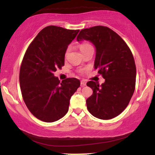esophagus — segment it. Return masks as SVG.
I'll return each instance as SVG.
<instances>
[{"instance_id": "obj_1", "label": "esophagus", "mask_w": 155, "mask_h": 155, "mask_svg": "<svg viewBox=\"0 0 155 155\" xmlns=\"http://www.w3.org/2000/svg\"><path fill=\"white\" fill-rule=\"evenodd\" d=\"M86 84H87V82H86V81H85V80H81V87L85 86V85H86Z\"/></svg>"}]
</instances>
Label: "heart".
<instances>
[{"label":"heart","mask_w":155,"mask_h":155,"mask_svg":"<svg viewBox=\"0 0 155 155\" xmlns=\"http://www.w3.org/2000/svg\"><path fill=\"white\" fill-rule=\"evenodd\" d=\"M90 46H91V45H90V44L89 43H84V44H81V45H80L79 49H80V50H81V51H82L84 49H85L86 48L90 47ZM68 51H69V48L67 49L66 51H65V56H67V54H68Z\"/></svg>","instance_id":"heart-1"}]
</instances>
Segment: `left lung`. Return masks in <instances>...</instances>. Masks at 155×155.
<instances>
[{"label": "left lung", "instance_id": "1", "mask_svg": "<svg viewBox=\"0 0 155 155\" xmlns=\"http://www.w3.org/2000/svg\"><path fill=\"white\" fill-rule=\"evenodd\" d=\"M77 41H89L95 47L94 68L105 79L99 85L90 81L87 85L93 93L86 101L88 111L101 120H110L125 109L136 87V68L130 49L121 37L104 26L80 31Z\"/></svg>", "mask_w": 155, "mask_h": 155}]
</instances>
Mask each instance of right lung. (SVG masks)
<instances>
[{
    "instance_id": "right-lung-1",
    "label": "right lung",
    "mask_w": 155,
    "mask_h": 155,
    "mask_svg": "<svg viewBox=\"0 0 155 155\" xmlns=\"http://www.w3.org/2000/svg\"><path fill=\"white\" fill-rule=\"evenodd\" d=\"M79 30L50 25L38 33L27 49L19 71L22 95L38 120L53 122L67 114L71 96L80 86L76 78L60 81L54 76L65 64L68 46Z\"/></svg>"
}]
</instances>
